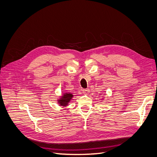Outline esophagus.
I'll return each mask as SVG.
<instances>
[{"label":"esophagus","mask_w":157,"mask_h":157,"mask_svg":"<svg viewBox=\"0 0 157 157\" xmlns=\"http://www.w3.org/2000/svg\"><path fill=\"white\" fill-rule=\"evenodd\" d=\"M82 92L84 93V94H86V95H87V94H89L90 93V90L89 89H82Z\"/></svg>","instance_id":"esophagus-1"}]
</instances>
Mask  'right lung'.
I'll return each instance as SVG.
<instances>
[{
    "label": "right lung",
    "instance_id": "add662e5",
    "mask_svg": "<svg viewBox=\"0 0 157 157\" xmlns=\"http://www.w3.org/2000/svg\"><path fill=\"white\" fill-rule=\"evenodd\" d=\"M73 95L72 93H65L63 94V95L61 96V98L58 100V103L62 105V106H64V107H66L67 106L71 101V98H73Z\"/></svg>",
    "mask_w": 157,
    "mask_h": 157
}]
</instances>
